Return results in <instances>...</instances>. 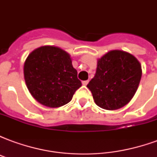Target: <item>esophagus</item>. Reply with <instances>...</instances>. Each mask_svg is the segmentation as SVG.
Returning <instances> with one entry per match:
<instances>
[{"mask_svg":"<svg viewBox=\"0 0 157 157\" xmlns=\"http://www.w3.org/2000/svg\"><path fill=\"white\" fill-rule=\"evenodd\" d=\"M82 83H83V85H87V84H88V80H85V81H83V82H82Z\"/></svg>","mask_w":157,"mask_h":157,"instance_id":"34e87169","label":"esophagus"}]
</instances>
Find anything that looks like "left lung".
Returning <instances> with one entry per match:
<instances>
[{"label":"left lung","instance_id":"8db88e82","mask_svg":"<svg viewBox=\"0 0 157 157\" xmlns=\"http://www.w3.org/2000/svg\"><path fill=\"white\" fill-rule=\"evenodd\" d=\"M141 74V65L136 57L122 50H111L98 59L96 74L87 87L98 107L116 110L132 100Z\"/></svg>","mask_w":157,"mask_h":157}]
</instances>
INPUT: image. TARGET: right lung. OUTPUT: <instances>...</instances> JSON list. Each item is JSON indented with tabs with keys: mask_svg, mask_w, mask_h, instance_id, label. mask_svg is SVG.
I'll use <instances>...</instances> for the list:
<instances>
[{
	"mask_svg": "<svg viewBox=\"0 0 157 157\" xmlns=\"http://www.w3.org/2000/svg\"><path fill=\"white\" fill-rule=\"evenodd\" d=\"M70 55L60 48L41 46L25 59L24 77L27 88L37 102L49 108H59L71 101L82 86Z\"/></svg>",
	"mask_w": 157,
	"mask_h": 157,
	"instance_id": "right-lung-1",
	"label": "right lung"
}]
</instances>
